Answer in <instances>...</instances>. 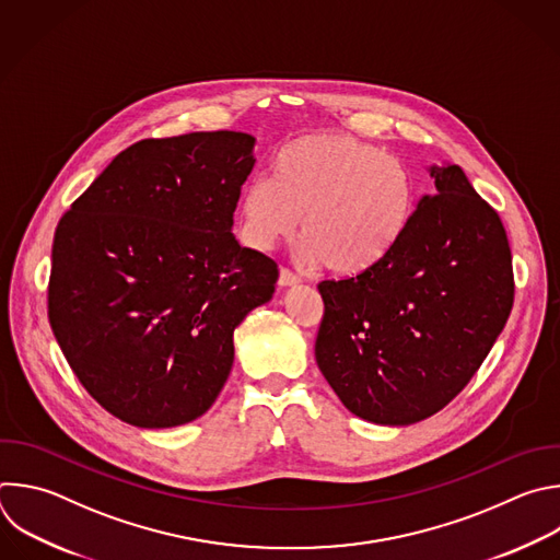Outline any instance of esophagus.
I'll use <instances>...</instances> for the list:
<instances>
[{"mask_svg":"<svg viewBox=\"0 0 560 560\" xmlns=\"http://www.w3.org/2000/svg\"><path fill=\"white\" fill-rule=\"evenodd\" d=\"M296 283H301V279L292 270H288V268L279 270V285L281 288H290V285H296Z\"/></svg>","mask_w":560,"mask_h":560,"instance_id":"obj_1","label":"esophagus"}]
</instances>
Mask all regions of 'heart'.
<instances>
[{"instance_id":"b5f03b06","label":"heart","mask_w":560,"mask_h":560,"mask_svg":"<svg viewBox=\"0 0 560 560\" xmlns=\"http://www.w3.org/2000/svg\"><path fill=\"white\" fill-rule=\"evenodd\" d=\"M416 209L405 162L342 131L305 133L255 175L240 198L244 242L270 250L301 218V255L336 275H358L383 259Z\"/></svg>"}]
</instances>
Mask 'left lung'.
I'll return each instance as SVG.
<instances>
[{
	"instance_id": "obj_1",
	"label": "left lung",
	"mask_w": 560,
	"mask_h": 560,
	"mask_svg": "<svg viewBox=\"0 0 560 560\" xmlns=\"http://www.w3.org/2000/svg\"><path fill=\"white\" fill-rule=\"evenodd\" d=\"M435 194L374 266L320 281L314 355L358 418L407 427L444 409L475 376L514 301L497 211L457 164L431 166Z\"/></svg>"
}]
</instances>
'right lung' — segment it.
Masks as SVG:
<instances>
[{
    "instance_id": "right-lung-1",
    "label": "right lung",
    "mask_w": 560,
    "mask_h": 560,
    "mask_svg": "<svg viewBox=\"0 0 560 560\" xmlns=\"http://www.w3.org/2000/svg\"><path fill=\"white\" fill-rule=\"evenodd\" d=\"M253 147L242 131L140 140L57 226L50 327L85 392L131 427L205 416L235 327L272 299L277 264L233 235Z\"/></svg>"
}]
</instances>
